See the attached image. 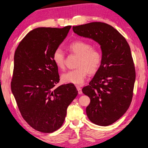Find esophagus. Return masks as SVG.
Instances as JSON below:
<instances>
[{
    "label": "esophagus",
    "mask_w": 148,
    "mask_h": 148,
    "mask_svg": "<svg viewBox=\"0 0 148 148\" xmlns=\"http://www.w3.org/2000/svg\"><path fill=\"white\" fill-rule=\"evenodd\" d=\"M77 89L78 90V93L79 94H82V90H81V88L80 86H76Z\"/></svg>",
    "instance_id": "esophagus-1"
}]
</instances>
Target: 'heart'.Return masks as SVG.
<instances>
[{
  "label": "heart",
  "mask_w": 148,
  "mask_h": 148,
  "mask_svg": "<svg viewBox=\"0 0 148 148\" xmlns=\"http://www.w3.org/2000/svg\"><path fill=\"white\" fill-rule=\"evenodd\" d=\"M71 52L79 56L75 69L71 70L62 75L64 83L79 85L83 83L88 73L93 75L99 69L102 63V53L99 49L93 48L91 45L84 40H75L68 46ZM53 61L59 69L65 68V54L61 49L54 51Z\"/></svg>",
  "instance_id": "1"
}]
</instances>
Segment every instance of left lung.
I'll return each mask as SVG.
<instances>
[{"label":"left lung","instance_id":"1","mask_svg":"<svg viewBox=\"0 0 148 148\" xmlns=\"http://www.w3.org/2000/svg\"><path fill=\"white\" fill-rule=\"evenodd\" d=\"M73 30L101 46V65L82 92L91 100L86 108L89 120L100 126L110 125L127 111L132 102L136 71L130 47L125 38L106 23H90L73 27Z\"/></svg>","mask_w":148,"mask_h":148}]
</instances>
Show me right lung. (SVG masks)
Segmentation results:
<instances>
[{"mask_svg": "<svg viewBox=\"0 0 148 148\" xmlns=\"http://www.w3.org/2000/svg\"><path fill=\"white\" fill-rule=\"evenodd\" d=\"M71 27L32 30L14 53L12 93L23 119L38 132L52 133L59 129L68 106L78 94L72 83L55 87L59 75L53 53Z\"/></svg>", "mask_w": 148, "mask_h": 148, "instance_id": "add662e5", "label": "right lung"}]
</instances>
